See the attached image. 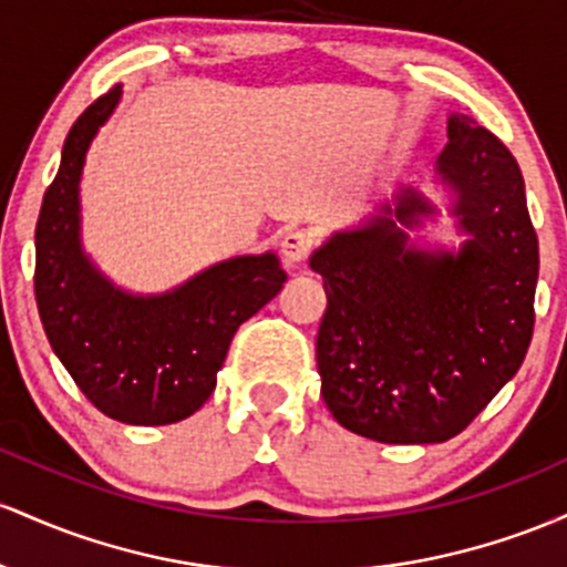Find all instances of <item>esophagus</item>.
Returning a JSON list of instances; mask_svg holds the SVG:
<instances>
[{
    "mask_svg": "<svg viewBox=\"0 0 567 567\" xmlns=\"http://www.w3.org/2000/svg\"><path fill=\"white\" fill-rule=\"evenodd\" d=\"M310 249H313V235L308 230H289L281 240V251L289 265H300L308 259Z\"/></svg>",
    "mask_w": 567,
    "mask_h": 567,
    "instance_id": "1",
    "label": "esophagus"
}]
</instances>
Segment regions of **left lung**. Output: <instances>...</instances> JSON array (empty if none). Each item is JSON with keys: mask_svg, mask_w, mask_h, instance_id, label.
Returning a JSON list of instances; mask_svg holds the SVG:
<instances>
[{"mask_svg": "<svg viewBox=\"0 0 567 567\" xmlns=\"http://www.w3.org/2000/svg\"><path fill=\"white\" fill-rule=\"evenodd\" d=\"M436 182L457 246L410 238L442 212L399 187L310 257L327 291L321 396L337 423L383 444L461 434L523 367L536 321L538 238L512 152L453 112Z\"/></svg>", "mask_w": 567, "mask_h": 567, "instance_id": "1", "label": "left lung"}]
</instances>
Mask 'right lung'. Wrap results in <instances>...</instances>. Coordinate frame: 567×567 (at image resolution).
Masks as SVG:
<instances>
[{
  "label": "right lung",
  "instance_id": "add662e5",
  "mask_svg": "<svg viewBox=\"0 0 567 567\" xmlns=\"http://www.w3.org/2000/svg\"><path fill=\"white\" fill-rule=\"evenodd\" d=\"M120 99L123 85H114L63 142L37 219L34 295L50 348L95 410L128 425H168L206 404L238 327L281 291L286 272L276 251L244 254L161 295H136L99 270L82 246L80 179Z\"/></svg>",
  "mask_w": 567,
  "mask_h": 567
}]
</instances>
